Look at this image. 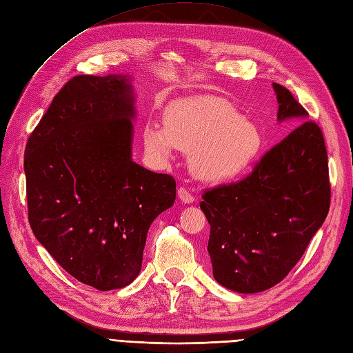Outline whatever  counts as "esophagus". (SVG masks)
<instances>
[{
    "instance_id": "34e87169",
    "label": "esophagus",
    "mask_w": 353,
    "mask_h": 353,
    "mask_svg": "<svg viewBox=\"0 0 353 353\" xmlns=\"http://www.w3.org/2000/svg\"><path fill=\"white\" fill-rule=\"evenodd\" d=\"M177 194H179V199H180L181 202H185V203H193V202H194L193 194H192L186 188H180V189L177 190Z\"/></svg>"
}]
</instances>
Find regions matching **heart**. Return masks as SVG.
<instances>
[{
	"label": "heart",
	"mask_w": 353,
	"mask_h": 353,
	"mask_svg": "<svg viewBox=\"0 0 353 353\" xmlns=\"http://www.w3.org/2000/svg\"><path fill=\"white\" fill-rule=\"evenodd\" d=\"M147 152L167 161L173 150L189 152V167L208 183H224L245 174L263 150V135L254 122L240 116L219 96L174 100L164 112V126H143Z\"/></svg>",
	"instance_id": "b5f03b06"
}]
</instances>
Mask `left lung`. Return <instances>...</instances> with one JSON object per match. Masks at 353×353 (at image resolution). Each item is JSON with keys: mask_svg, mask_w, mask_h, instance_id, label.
I'll return each mask as SVG.
<instances>
[{"mask_svg": "<svg viewBox=\"0 0 353 353\" xmlns=\"http://www.w3.org/2000/svg\"><path fill=\"white\" fill-rule=\"evenodd\" d=\"M278 121L298 125L239 183L202 194L211 225L208 253L215 281L240 294L279 283L304 254L330 208L327 151L317 123L290 90L273 83Z\"/></svg>", "mask_w": 353, "mask_h": 353, "instance_id": "8db88e82", "label": "left lung"}]
</instances>
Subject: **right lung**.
<instances>
[{"label": "right lung", "instance_id": "add662e5", "mask_svg": "<svg viewBox=\"0 0 353 353\" xmlns=\"http://www.w3.org/2000/svg\"><path fill=\"white\" fill-rule=\"evenodd\" d=\"M132 77L77 75L52 100L24 152L29 223L71 276L99 291L139 275L152 221L176 181L132 160Z\"/></svg>", "mask_w": 353, "mask_h": 353}]
</instances>
